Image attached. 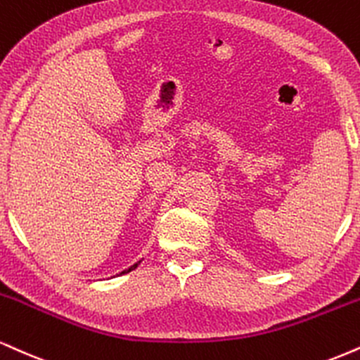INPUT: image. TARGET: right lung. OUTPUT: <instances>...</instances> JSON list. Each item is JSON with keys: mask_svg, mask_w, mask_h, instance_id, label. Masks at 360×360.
<instances>
[{"mask_svg": "<svg viewBox=\"0 0 360 360\" xmlns=\"http://www.w3.org/2000/svg\"><path fill=\"white\" fill-rule=\"evenodd\" d=\"M139 263H141V262H137V263H134V265H132V266H129V268H127V270H124V271H122V274H120V275H124V274H129V271H132V270H136V268H137V265H139Z\"/></svg>", "mask_w": 360, "mask_h": 360, "instance_id": "1", "label": "right lung"}]
</instances>
